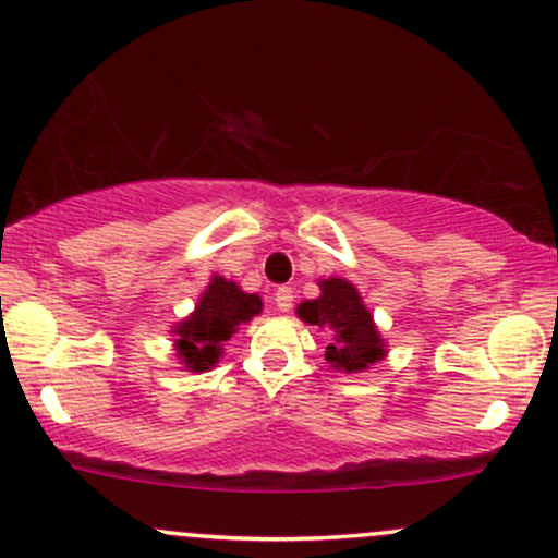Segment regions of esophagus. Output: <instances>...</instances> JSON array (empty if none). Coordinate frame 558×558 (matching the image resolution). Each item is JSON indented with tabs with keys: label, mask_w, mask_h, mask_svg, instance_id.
I'll return each instance as SVG.
<instances>
[{
	"label": "esophagus",
	"mask_w": 558,
	"mask_h": 558,
	"mask_svg": "<svg viewBox=\"0 0 558 558\" xmlns=\"http://www.w3.org/2000/svg\"><path fill=\"white\" fill-rule=\"evenodd\" d=\"M275 306H278L280 312H288L293 306V291L288 286H280L278 291H275Z\"/></svg>",
	"instance_id": "34e87169"
}]
</instances>
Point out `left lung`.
Here are the masks:
<instances>
[{
    "mask_svg": "<svg viewBox=\"0 0 558 558\" xmlns=\"http://www.w3.org/2000/svg\"><path fill=\"white\" fill-rule=\"evenodd\" d=\"M319 296L296 306L299 319L325 328L330 336L325 360L345 375L367 373L386 360V338L377 330L373 312L364 306L360 288L345 278H319Z\"/></svg>",
    "mask_w": 558,
    "mask_h": 558,
    "instance_id": "obj_1",
    "label": "left lung"
}]
</instances>
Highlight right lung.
I'll use <instances>...</instances> for the list:
<instances>
[{
	"label": "right lung",
	"mask_w": 558,
	"mask_h": 558,
	"mask_svg": "<svg viewBox=\"0 0 558 558\" xmlns=\"http://www.w3.org/2000/svg\"><path fill=\"white\" fill-rule=\"evenodd\" d=\"M257 315H262L257 293H246L239 283L215 272L194 312L172 325V351L185 373H209L226 354V341Z\"/></svg>",
	"instance_id": "right-lung-1"
}]
</instances>
